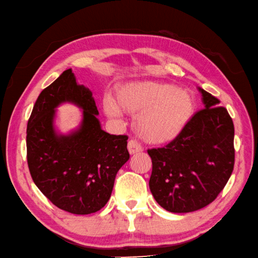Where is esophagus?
<instances>
[{"mask_svg":"<svg viewBox=\"0 0 258 258\" xmlns=\"http://www.w3.org/2000/svg\"><path fill=\"white\" fill-rule=\"evenodd\" d=\"M127 148H128V151H129V153L131 155L137 154V153H139V152H142L141 144L138 143L136 140H130L128 142V147Z\"/></svg>","mask_w":258,"mask_h":258,"instance_id":"34e87169","label":"esophagus"}]
</instances>
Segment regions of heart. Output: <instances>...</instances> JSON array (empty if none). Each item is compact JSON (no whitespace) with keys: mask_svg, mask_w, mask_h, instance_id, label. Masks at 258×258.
<instances>
[{"mask_svg":"<svg viewBox=\"0 0 258 258\" xmlns=\"http://www.w3.org/2000/svg\"><path fill=\"white\" fill-rule=\"evenodd\" d=\"M110 117L120 111L138 114L135 128L144 141L154 144L175 139L194 114V100L187 92L158 82H131L118 86L104 103Z\"/></svg>","mask_w":258,"mask_h":258,"instance_id":"1","label":"heart"}]
</instances>
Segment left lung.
I'll return each instance as SVG.
<instances>
[{"label": "left lung", "mask_w": 258, "mask_h": 258, "mask_svg": "<svg viewBox=\"0 0 258 258\" xmlns=\"http://www.w3.org/2000/svg\"><path fill=\"white\" fill-rule=\"evenodd\" d=\"M205 108L165 147L149 149L154 199L169 212L204 208L227 185L234 167V124L220 100L200 89Z\"/></svg>", "instance_id": "left-lung-1"}]
</instances>
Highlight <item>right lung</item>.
I'll return each mask as SVG.
<instances>
[{"label": "right lung", "mask_w": 258, "mask_h": 258, "mask_svg": "<svg viewBox=\"0 0 258 258\" xmlns=\"http://www.w3.org/2000/svg\"><path fill=\"white\" fill-rule=\"evenodd\" d=\"M73 102L84 109L80 128L55 133V108ZM92 92L68 69L37 98L27 123V163L36 186L58 208L90 215L107 204L117 172L129 160L127 136L102 130Z\"/></svg>", "instance_id": "add662e5"}]
</instances>
